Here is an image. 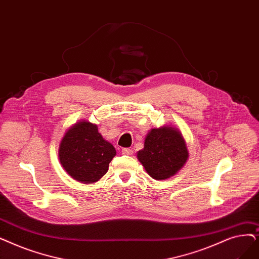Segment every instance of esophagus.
<instances>
[{"label": "esophagus", "mask_w": 259, "mask_h": 259, "mask_svg": "<svg viewBox=\"0 0 259 259\" xmlns=\"http://www.w3.org/2000/svg\"><path fill=\"white\" fill-rule=\"evenodd\" d=\"M121 152H122V154L130 155V154H132L133 151H132L130 148H122V149H121Z\"/></svg>", "instance_id": "1"}]
</instances>
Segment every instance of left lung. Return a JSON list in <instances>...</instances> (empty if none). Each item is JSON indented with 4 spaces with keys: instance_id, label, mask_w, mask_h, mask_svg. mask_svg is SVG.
Masks as SVG:
<instances>
[{
    "instance_id": "obj_1",
    "label": "left lung",
    "mask_w": 259,
    "mask_h": 259,
    "mask_svg": "<svg viewBox=\"0 0 259 259\" xmlns=\"http://www.w3.org/2000/svg\"><path fill=\"white\" fill-rule=\"evenodd\" d=\"M188 151L185 141L177 129H152L145 139L138 159L146 171L155 180H165L177 174L186 163Z\"/></svg>"
}]
</instances>
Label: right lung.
<instances>
[{
    "instance_id": "obj_1",
    "label": "right lung",
    "mask_w": 259,
    "mask_h": 259,
    "mask_svg": "<svg viewBox=\"0 0 259 259\" xmlns=\"http://www.w3.org/2000/svg\"><path fill=\"white\" fill-rule=\"evenodd\" d=\"M116 150L104 140L96 125L79 121L65 133L59 160L65 171L82 183H93L105 176Z\"/></svg>"
}]
</instances>
